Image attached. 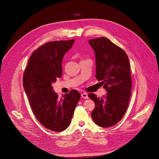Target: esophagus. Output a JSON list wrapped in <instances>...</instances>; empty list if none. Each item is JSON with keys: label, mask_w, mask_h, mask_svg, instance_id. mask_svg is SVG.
Instances as JSON below:
<instances>
[{"label": "esophagus", "mask_w": 159, "mask_h": 159, "mask_svg": "<svg viewBox=\"0 0 159 159\" xmlns=\"http://www.w3.org/2000/svg\"><path fill=\"white\" fill-rule=\"evenodd\" d=\"M81 98H84V99H87L88 98V95L86 93H83L81 94Z\"/></svg>", "instance_id": "obj_1"}]
</instances>
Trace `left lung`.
<instances>
[{
	"label": "left lung",
	"instance_id": "left-lung-1",
	"mask_svg": "<svg viewBox=\"0 0 159 159\" xmlns=\"http://www.w3.org/2000/svg\"><path fill=\"white\" fill-rule=\"evenodd\" d=\"M89 43L95 55V77L107 91L101 98L88 95L95 104L91 116L98 126L109 128L122 119L128 106L132 86L129 58L122 49L105 37L89 40Z\"/></svg>",
	"mask_w": 159,
	"mask_h": 159
}]
</instances>
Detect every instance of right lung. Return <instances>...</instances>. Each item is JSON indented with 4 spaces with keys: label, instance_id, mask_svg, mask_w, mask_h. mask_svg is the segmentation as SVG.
I'll return each instance as SVG.
<instances>
[{
    "label": "right lung",
    "instance_id": "right-lung-1",
    "mask_svg": "<svg viewBox=\"0 0 159 159\" xmlns=\"http://www.w3.org/2000/svg\"><path fill=\"white\" fill-rule=\"evenodd\" d=\"M75 40L49 42L32 53L24 73L23 87L31 110L39 122L46 128L56 132L70 126L80 95L71 90L59 98L52 84L62 73L64 55Z\"/></svg>",
    "mask_w": 159,
    "mask_h": 159
}]
</instances>
